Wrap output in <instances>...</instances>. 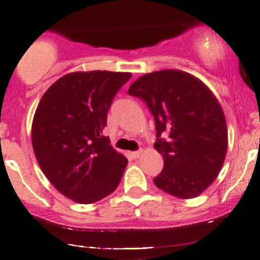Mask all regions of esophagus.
I'll return each mask as SVG.
<instances>
[{"label": "esophagus", "mask_w": 260, "mask_h": 260, "mask_svg": "<svg viewBox=\"0 0 260 260\" xmlns=\"http://www.w3.org/2000/svg\"><path fill=\"white\" fill-rule=\"evenodd\" d=\"M141 153H142V150H138V151H133V152H130V156L133 158H139L141 156Z\"/></svg>", "instance_id": "34e87169"}]
</instances>
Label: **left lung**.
Listing matches in <instances>:
<instances>
[{
    "instance_id": "8db88e82",
    "label": "left lung",
    "mask_w": 260,
    "mask_h": 260,
    "mask_svg": "<svg viewBox=\"0 0 260 260\" xmlns=\"http://www.w3.org/2000/svg\"><path fill=\"white\" fill-rule=\"evenodd\" d=\"M127 93L144 100L155 119V147L164 157L155 185L183 200L202 193L218 176L228 145L224 114L213 93L176 69L142 75Z\"/></svg>"
}]
</instances>
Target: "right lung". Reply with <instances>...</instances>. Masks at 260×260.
<instances>
[{
	"instance_id": "add662e5",
	"label": "right lung",
	"mask_w": 260,
	"mask_h": 260,
	"mask_svg": "<svg viewBox=\"0 0 260 260\" xmlns=\"http://www.w3.org/2000/svg\"><path fill=\"white\" fill-rule=\"evenodd\" d=\"M131 73L75 72L42 96L32 124L41 170L60 193L89 205L113 193L127 160L103 135L114 96Z\"/></svg>"
}]
</instances>
